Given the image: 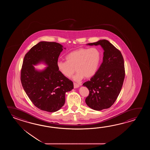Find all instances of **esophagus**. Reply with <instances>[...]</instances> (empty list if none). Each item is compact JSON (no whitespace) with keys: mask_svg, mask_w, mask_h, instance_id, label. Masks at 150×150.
Masks as SVG:
<instances>
[{"mask_svg":"<svg viewBox=\"0 0 150 150\" xmlns=\"http://www.w3.org/2000/svg\"><path fill=\"white\" fill-rule=\"evenodd\" d=\"M74 88H78V87H79V84H78V83H74Z\"/></svg>","mask_w":150,"mask_h":150,"instance_id":"obj_1","label":"esophagus"}]
</instances>
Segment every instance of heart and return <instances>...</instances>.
I'll return each mask as SVG.
<instances>
[{"mask_svg":"<svg viewBox=\"0 0 150 150\" xmlns=\"http://www.w3.org/2000/svg\"><path fill=\"white\" fill-rule=\"evenodd\" d=\"M101 58V52L96 48H80L71 51L65 57V62L58 61L57 67L63 76L70 78L74 71V79L79 81L85 76L89 78L95 75Z\"/></svg>","mask_w":150,"mask_h":150,"instance_id":"1","label":"heart"}]
</instances>
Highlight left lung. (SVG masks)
Segmentation results:
<instances>
[{"instance_id":"left-lung-1","label":"left lung","mask_w":150,"mask_h":150,"mask_svg":"<svg viewBox=\"0 0 150 150\" xmlns=\"http://www.w3.org/2000/svg\"><path fill=\"white\" fill-rule=\"evenodd\" d=\"M103 48L102 64L94 76L83 83L89 90L85 102L91 108L101 110L110 108L121 92L125 77L124 59L121 51L106 40L88 43Z\"/></svg>"}]
</instances>
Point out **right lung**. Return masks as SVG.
<instances>
[{
	"label": "right lung",
	"mask_w": 150,
	"mask_h": 150,
	"mask_svg": "<svg viewBox=\"0 0 150 150\" xmlns=\"http://www.w3.org/2000/svg\"><path fill=\"white\" fill-rule=\"evenodd\" d=\"M63 48L56 42H40L23 59L20 77L23 88L32 103L42 110H59L65 103V93L74 88L73 82L63 76L57 67ZM40 62L48 67L43 71L36 70L33 65Z\"/></svg>",
	"instance_id": "1"
}]
</instances>
